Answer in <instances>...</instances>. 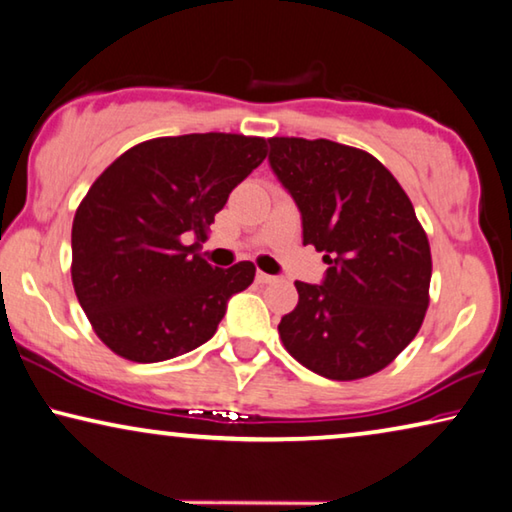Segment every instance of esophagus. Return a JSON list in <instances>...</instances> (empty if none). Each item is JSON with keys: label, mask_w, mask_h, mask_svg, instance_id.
I'll return each mask as SVG.
<instances>
[{"label": "esophagus", "mask_w": 512, "mask_h": 512, "mask_svg": "<svg viewBox=\"0 0 512 512\" xmlns=\"http://www.w3.org/2000/svg\"><path fill=\"white\" fill-rule=\"evenodd\" d=\"M273 280H276V276H269V273L257 271V282H262V285H266V282H273Z\"/></svg>", "instance_id": "esophagus-1"}]
</instances>
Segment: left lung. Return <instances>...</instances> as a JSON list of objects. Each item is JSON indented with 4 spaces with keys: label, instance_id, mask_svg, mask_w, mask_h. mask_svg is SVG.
Returning a JSON list of instances; mask_svg holds the SVG:
<instances>
[{
    "label": "left lung",
    "instance_id": "left-lung-1",
    "mask_svg": "<svg viewBox=\"0 0 512 512\" xmlns=\"http://www.w3.org/2000/svg\"><path fill=\"white\" fill-rule=\"evenodd\" d=\"M269 165L301 211L303 246L324 253L319 285L296 280L299 303L280 340L326 379L375 375L421 329L430 303V243L407 193L368 151L331 140L271 137Z\"/></svg>",
    "mask_w": 512,
    "mask_h": 512
}]
</instances>
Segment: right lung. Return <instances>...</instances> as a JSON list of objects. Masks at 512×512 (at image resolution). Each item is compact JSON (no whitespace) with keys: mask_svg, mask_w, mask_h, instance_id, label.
Returning a JSON list of instances; mask_svg holds the SVG:
<instances>
[{"mask_svg":"<svg viewBox=\"0 0 512 512\" xmlns=\"http://www.w3.org/2000/svg\"><path fill=\"white\" fill-rule=\"evenodd\" d=\"M264 158L262 137H156L94 181L73 218L71 276L82 310L114 354L158 363L213 338L227 301L253 282L255 266L218 269L197 248L232 190Z\"/></svg>","mask_w":512,"mask_h":512,"instance_id":"obj_1","label":"right lung"}]
</instances>
